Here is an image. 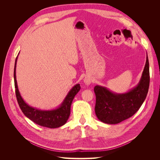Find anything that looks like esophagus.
I'll list each match as a JSON object with an SVG mask.
<instances>
[{
	"mask_svg": "<svg viewBox=\"0 0 160 160\" xmlns=\"http://www.w3.org/2000/svg\"><path fill=\"white\" fill-rule=\"evenodd\" d=\"M84 83L85 85H90L91 83V81L90 80V79L88 78V77H85V78L84 79Z\"/></svg>",
	"mask_w": 160,
	"mask_h": 160,
	"instance_id": "obj_1",
	"label": "esophagus"
}]
</instances>
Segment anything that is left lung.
<instances>
[{
  "instance_id": "8db88e82",
  "label": "left lung",
  "mask_w": 160,
  "mask_h": 160,
  "mask_svg": "<svg viewBox=\"0 0 160 160\" xmlns=\"http://www.w3.org/2000/svg\"><path fill=\"white\" fill-rule=\"evenodd\" d=\"M149 85V67L148 54L146 62L138 84L126 93H117L105 87L96 85L95 111L101 122L117 124L133 116L141 107Z\"/></svg>"
}]
</instances>
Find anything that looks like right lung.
<instances>
[{"mask_svg": "<svg viewBox=\"0 0 160 160\" xmlns=\"http://www.w3.org/2000/svg\"><path fill=\"white\" fill-rule=\"evenodd\" d=\"M17 58H16L14 69V87L18 103L21 109L27 118L30 119L34 123L42 127L49 128H57L65 125L68 120L71 113V105L75 96L80 91L81 86L79 83L76 84L71 89L66 95L61 105L55 109L49 110H42L28 105L21 95L19 92L17 77L16 67Z\"/></svg>", "mask_w": 160, "mask_h": 160, "instance_id": "1", "label": "right lung"}]
</instances>
